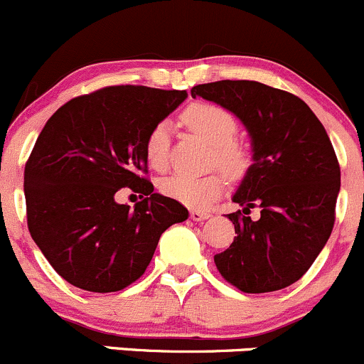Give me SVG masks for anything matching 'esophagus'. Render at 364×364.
<instances>
[{
    "label": "esophagus",
    "instance_id": "34e87169",
    "mask_svg": "<svg viewBox=\"0 0 364 364\" xmlns=\"http://www.w3.org/2000/svg\"><path fill=\"white\" fill-rule=\"evenodd\" d=\"M210 215H212V213L207 212V210H191L189 212V217L193 220H205L208 219Z\"/></svg>",
    "mask_w": 364,
    "mask_h": 364
}]
</instances>
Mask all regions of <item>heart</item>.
<instances>
[{"mask_svg": "<svg viewBox=\"0 0 364 364\" xmlns=\"http://www.w3.org/2000/svg\"><path fill=\"white\" fill-rule=\"evenodd\" d=\"M183 122L212 145L210 163L219 164L228 177L238 181L249 171L250 152L238 140V121L226 108L213 103H194L182 114ZM145 157L152 170L164 171L170 163V129L159 122L145 138ZM161 193L191 208L208 207L226 187V176L220 170L205 175L175 173L159 183Z\"/></svg>", "mask_w": 364, "mask_h": 364, "instance_id": "obj_1", "label": "heart"}]
</instances>
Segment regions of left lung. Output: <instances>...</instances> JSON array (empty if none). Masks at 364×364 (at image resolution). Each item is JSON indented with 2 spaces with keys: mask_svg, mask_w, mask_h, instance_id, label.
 I'll use <instances>...</instances> for the list:
<instances>
[{
  "mask_svg": "<svg viewBox=\"0 0 364 364\" xmlns=\"http://www.w3.org/2000/svg\"><path fill=\"white\" fill-rule=\"evenodd\" d=\"M193 98L233 112L252 136L254 164L233 196V243L213 256L226 282L249 294L284 289L301 279L335 226L340 164L309 105L256 80L194 85ZM250 208L262 217L252 221Z\"/></svg>",
  "mask_w": 364,
  "mask_h": 364,
  "instance_id": "obj_1",
  "label": "left lung"
}]
</instances>
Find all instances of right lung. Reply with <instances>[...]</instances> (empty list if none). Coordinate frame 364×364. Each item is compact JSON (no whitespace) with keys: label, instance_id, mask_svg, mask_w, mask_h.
I'll use <instances>...</instances> for the list:
<instances>
[{"label":"right lung","instance_id":"1","mask_svg":"<svg viewBox=\"0 0 364 364\" xmlns=\"http://www.w3.org/2000/svg\"><path fill=\"white\" fill-rule=\"evenodd\" d=\"M186 91L112 85L55 110L24 168L28 228L52 268L71 286L115 293L140 279L161 235L187 208L154 193L145 138ZM142 201L129 210L114 194Z\"/></svg>","mask_w":364,"mask_h":364}]
</instances>
